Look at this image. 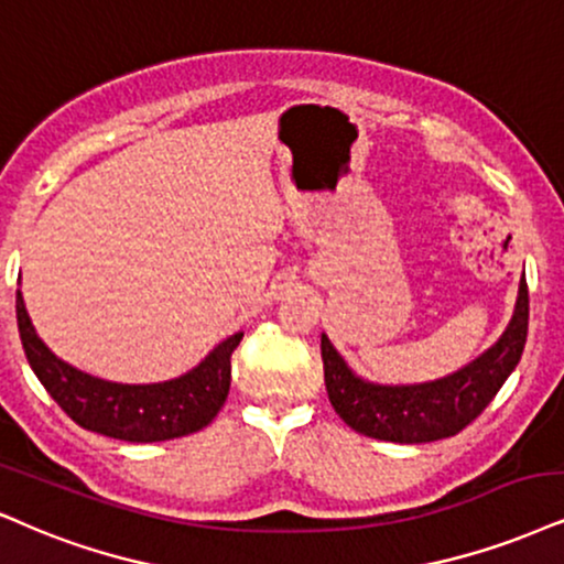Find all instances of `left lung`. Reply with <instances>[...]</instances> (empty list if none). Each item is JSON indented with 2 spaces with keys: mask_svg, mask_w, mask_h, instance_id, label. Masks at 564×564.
<instances>
[{
  "mask_svg": "<svg viewBox=\"0 0 564 564\" xmlns=\"http://www.w3.org/2000/svg\"><path fill=\"white\" fill-rule=\"evenodd\" d=\"M528 335V284L520 280L510 324L489 350L447 377L423 384H377L360 379L322 335L324 381L332 408L358 434L381 442L421 444L455 436L495 400L516 371Z\"/></svg>",
  "mask_w": 564,
  "mask_h": 564,
  "instance_id": "obj_1",
  "label": "left lung"
}]
</instances>
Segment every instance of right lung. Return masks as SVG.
Returning a JSON list of instances; mask_svg holds the SVG:
<instances>
[{"label":"right lung","mask_w":564,"mask_h":564,"mask_svg":"<svg viewBox=\"0 0 564 564\" xmlns=\"http://www.w3.org/2000/svg\"><path fill=\"white\" fill-rule=\"evenodd\" d=\"M20 343L41 384L78 426L122 442H166L200 431L214 421L229 394L232 350L242 332L214 347L183 377L156 384H117L65 364L44 345L25 311L23 293L15 297Z\"/></svg>","instance_id":"1"}]
</instances>
